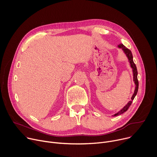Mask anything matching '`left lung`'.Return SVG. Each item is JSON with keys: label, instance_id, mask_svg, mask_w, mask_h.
Here are the masks:
<instances>
[{"label": "left lung", "instance_id": "8db88e82", "mask_svg": "<svg viewBox=\"0 0 157 157\" xmlns=\"http://www.w3.org/2000/svg\"><path fill=\"white\" fill-rule=\"evenodd\" d=\"M120 48H122V50L124 51V52L125 53V54L126 55V56H127L128 60H129V62H130V66L131 68H132V70H133V81L135 82V84H136V89H135V91H134V93L133 94L132 96V98H131V101H130L126 105H125L119 112H118L117 113H116V114H114L113 116H117L118 115H120V114H123L124 113H125V112H126L128 107L130 106V105L132 104V101L133 100V99L135 98L136 96L137 95V92H138V89H139V81H138V79H137V75H138V72H137V67H136V64L134 63L133 62V56H132V52L130 50H128L127 48H126L123 44H120L118 46Z\"/></svg>", "mask_w": 157, "mask_h": 157}]
</instances>
